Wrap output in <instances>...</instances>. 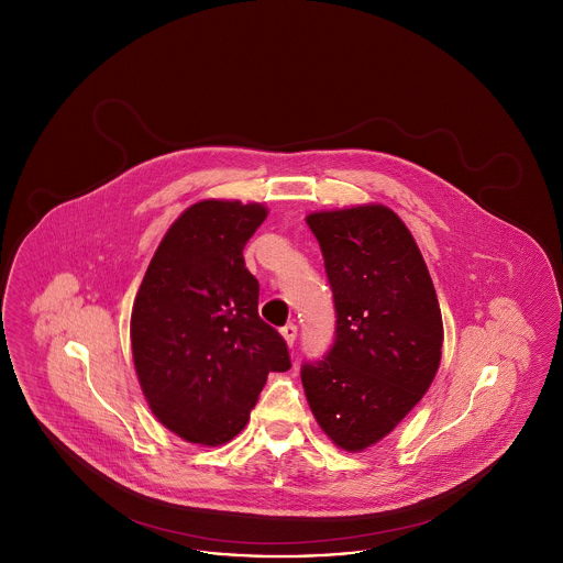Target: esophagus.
<instances>
[{
	"mask_svg": "<svg viewBox=\"0 0 563 563\" xmlns=\"http://www.w3.org/2000/svg\"><path fill=\"white\" fill-rule=\"evenodd\" d=\"M280 333H283V338H285V342H287L289 346H294L295 338H297V327H295L294 322L285 324V327L280 329Z\"/></svg>",
	"mask_w": 563,
	"mask_h": 563,
	"instance_id": "34e87169",
	"label": "esophagus"
}]
</instances>
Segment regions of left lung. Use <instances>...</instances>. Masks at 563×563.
<instances>
[{
	"instance_id": "left-lung-1",
	"label": "left lung",
	"mask_w": 563,
	"mask_h": 563,
	"mask_svg": "<svg viewBox=\"0 0 563 563\" xmlns=\"http://www.w3.org/2000/svg\"><path fill=\"white\" fill-rule=\"evenodd\" d=\"M335 308V338L301 365L310 409L346 450L363 452L395 429L429 390L443 322L422 253L382 205L308 214Z\"/></svg>"
}]
</instances>
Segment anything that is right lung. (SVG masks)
I'll list each match as a JSON object with an SVG mask.
<instances>
[{"instance_id": "1", "label": "right lung", "mask_w": 563, "mask_h": 563, "mask_svg": "<svg viewBox=\"0 0 563 563\" xmlns=\"http://www.w3.org/2000/svg\"><path fill=\"white\" fill-rule=\"evenodd\" d=\"M262 205L202 200L168 228L131 317L134 369L162 424L189 443L241 432L269 372L291 369L283 335L260 319L242 249Z\"/></svg>"}]
</instances>
